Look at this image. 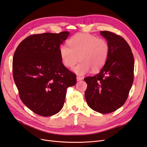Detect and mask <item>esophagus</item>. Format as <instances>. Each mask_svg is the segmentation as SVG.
I'll use <instances>...</instances> for the list:
<instances>
[{
  "instance_id": "34e87169",
  "label": "esophagus",
  "mask_w": 147,
  "mask_h": 147,
  "mask_svg": "<svg viewBox=\"0 0 147 147\" xmlns=\"http://www.w3.org/2000/svg\"><path fill=\"white\" fill-rule=\"evenodd\" d=\"M76 79H77V81H80V80H82L83 79V78L80 77V76H77Z\"/></svg>"
}]
</instances>
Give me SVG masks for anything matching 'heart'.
Masks as SVG:
<instances>
[{
	"label": "heart",
	"mask_w": 147,
	"mask_h": 147,
	"mask_svg": "<svg viewBox=\"0 0 147 147\" xmlns=\"http://www.w3.org/2000/svg\"><path fill=\"white\" fill-rule=\"evenodd\" d=\"M69 47L62 45L59 49L61 61L65 67L73 69L78 75H84L91 69L97 73L104 66L110 54V45L102 38L90 34H77L68 40Z\"/></svg>",
	"instance_id": "heart-1"
}]
</instances>
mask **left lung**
I'll return each mask as SVG.
<instances>
[{"label":"left lung","instance_id":"left-lung-1","mask_svg":"<svg viewBox=\"0 0 147 147\" xmlns=\"http://www.w3.org/2000/svg\"><path fill=\"white\" fill-rule=\"evenodd\" d=\"M100 34L110 45V54L98 74L84 79L87 84L85 97L92 110L107 114L121 107L127 99L133 83L134 61L123 37L107 31Z\"/></svg>","mask_w":147,"mask_h":147}]
</instances>
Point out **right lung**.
I'll use <instances>...</instances> for the list:
<instances>
[{
	"mask_svg": "<svg viewBox=\"0 0 147 147\" xmlns=\"http://www.w3.org/2000/svg\"><path fill=\"white\" fill-rule=\"evenodd\" d=\"M69 32L31 35L14 53L13 74L21 100L42 116L56 115L62 108L69 86L76 84V74L62 63L60 45Z\"/></svg>",
	"mask_w": 147,
	"mask_h": 147,
	"instance_id": "right-lung-1",
	"label": "right lung"
}]
</instances>
